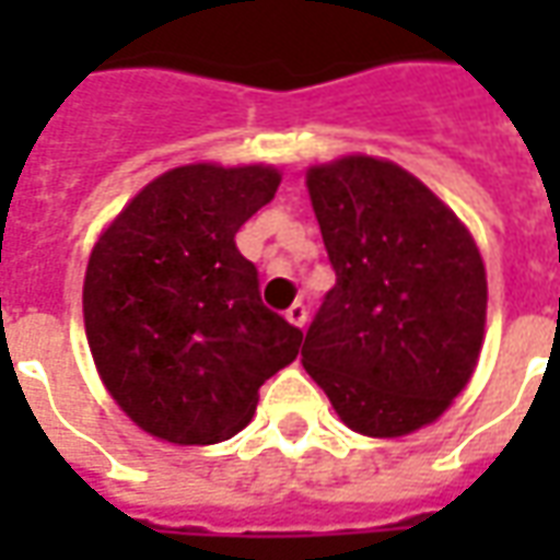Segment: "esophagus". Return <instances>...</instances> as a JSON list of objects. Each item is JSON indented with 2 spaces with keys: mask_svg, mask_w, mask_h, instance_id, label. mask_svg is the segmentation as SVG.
Instances as JSON below:
<instances>
[{
  "mask_svg": "<svg viewBox=\"0 0 560 560\" xmlns=\"http://www.w3.org/2000/svg\"><path fill=\"white\" fill-rule=\"evenodd\" d=\"M284 317L291 320L293 327H305V320H308V308H305V303H300V300H296V303H293L291 308L284 312Z\"/></svg>",
  "mask_w": 560,
  "mask_h": 560,
  "instance_id": "obj_1",
  "label": "esophagus"
}]
</instances>
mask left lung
Masks as SVG:
<instances>
[{
    "label": "left lung",
    "instance_id": "left-lung-1",
    "mask_svg": "<svg viewBox=\"0 0 560 560\" xmlns=\"http://www.w3.org/2000/svg\"><path fill=\"white\" fill-rule=\"evenodd\" d=\"M305 185L336 269L305 332V372L353 432H417L450 408L480 357V248L393 161L348 155L308 167Z\"/></svg>",
    "mask_w": 560,
    "mask_h": 560
}]
</instances>
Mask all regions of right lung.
Wrapping results in <instances>:
<instances>
[{
    "label": "right lung",
    "instance_id": "right-lung-1",
    "mask_svg": "<svg viewBox=\"0 0 560 560\" xmlns=\"http://www.w3.org/2000/svg\"><path fill=\"white\" fill-rule=\"evenodd\" d=\"M267 164H185L128 203L92 248L83 320L104 387L140 429L203 446L248 425L257 389L303 332L269 312L236 231L276 197Z\"/></svg>",
    "mask_w": 560,
    "mask_h": 560
}]
</instances>
